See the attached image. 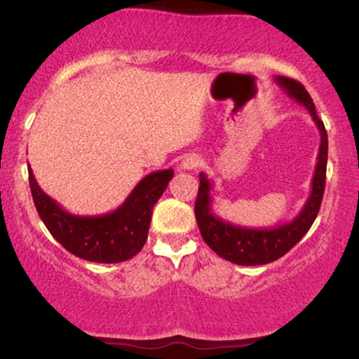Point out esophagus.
I'll use <instances>...</instances> for the list:
<instances>
[{
    "label": "esophagus",
    "instance_id": "esophagus-1",
    "mask_svg": "<svg viewBox=\"0 0 359 359\" xmlns=\"http://www.w3.org/2000/svg\"><path fill=\"white\" fill-rule=\"evenodd\" d=\"M201 167V158L197 155H185L182 158V162H180V168H184V170H196V168Z\"/></svg>",
    "mask_w": 359,
    "mask_h": 359
}]
</instances>
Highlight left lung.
<instances>
[{
    "label": "left lung",
    "mask_w": 359,
    "mask_h": 359,
    "mask_svg": "<svg viewBox=\"0 0 359 359\" xmlns=\"http://www.w3.org/2000/svg\"><path fill=\"white\" fill-rule=\"evenodd\" d=\"M275 81L292 100L297 101L311 113L320 133L319 155H317L314 177H312V191L302 211L290 222L266 229L241 228V226L221 219L212 212V182L204 172H201V185L199 192H197L196 209H194L199 231L203 234V240L208 243V246L214 253H217L228 262L236 263V265H265V263L275 262V259L283 257L311 229L312 222L316 221L317 212H319L320 203H323L325 167H327V133H325L324 123L317 116L312 97L309 96L306 88L300 82L282 76L275 77Z\"/></svg>",
    "instance_id": "obj_1"
}]
</instances>
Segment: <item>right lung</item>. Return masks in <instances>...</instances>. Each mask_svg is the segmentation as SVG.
<instances>
[{
  "instance_id": "obj_1",
  "label": "right lung",
  "mask_w": 359,
  "mask_h": 359,
  "mask_svg": "<svg viewBox=\"0 0 359 359\" xmlns=\"http://www.w3.org/2000/svg\"><path fill=\"white\" fill-rule=\"evenodd\" d=\"M174 177L172 168L143 177L118 209L101 216H77L47 196L28 168L32 197L43 224L72 255L88 262L119 263L133 258L145 245L154 205Z\"/></svg>"
}]
</instances>
